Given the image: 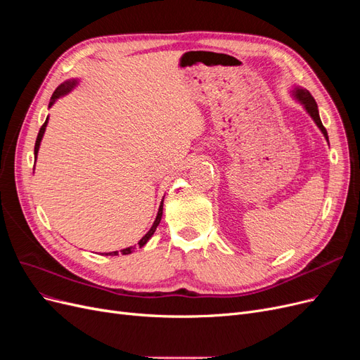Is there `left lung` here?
Returning a JSON list of instances; mask_svg holds the SVG:
<instances>
[{"instance_id":"left-lung-1","label":"left lung","mask_w":360,"mask_h":360,"mask_svg":"<svg viewBox=\"0 0 360 360\" xmlns=\"http://www.w3.org/2000/svg\"><path fill=\"white\" fill-rule=\"evenodd\" d=\"M294 96H296V99L304 106V110L308 111V114L312 117V120L315 123H317V126L320 127V130L323 132V135L326 136V139L329 141V136H328V130L324 129L321 120H320V114H319V106H317V102L314 101V97L311 96V93L308 90H303V89H297L296 91H294Z\"/></svg>"}]
</instances>
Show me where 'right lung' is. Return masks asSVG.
<instances>
[{
    "mask_svg": "<svg viewBox=\"0 0 360 360\" xmlns=\"http://www.w3.org/2000/svg\"><path fill=\"white\" fill-rule=\"evenodd\" d=\"M78 84V81L76 79H72V81H66L64 84H61L58 89L53 91V94H52V97H51V102H49V108L56 103V101L58 99V97H61V96H64L66 93H69L73 86ZM46 124H48V118H46V122L43 123V126L40 127V130H39V135H37V139H36V146H34V155H36V158H37V153H39V147H40V143H41V138H43V134H45V129H46ZM162 210H163V200H162V202H160V205H159V212H158V216H156V219H155V222H153V225H151V228L148 230V233L141 238V240L138 242V245H139V248H143L147 242H148V238L155 234V231H156V228H158V225H159V222H160V219H162ZM120 252H122L123 255H127V254H130L132 252V248H126V249H122L120 250ZM105 255H118V250H115V252H108V254H105Z\"/></svg>",
    "mask_w": 360,
    "mask_h": 360,
    "instance_id": "obj_1",
    "label": "right lung"
}]
</instances>
